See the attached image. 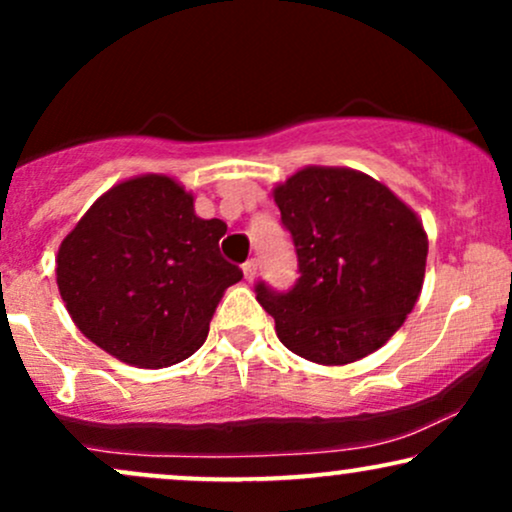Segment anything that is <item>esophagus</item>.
Here are the masks:
<instances>
[{"label": "esophagus", "mask_w": 512, "mask_h": 512, "mask_svg": "<svg viewBox=\"0 0 512 512\" xmlns=\"http://www.w3.org/2000/svg\"><path fill=\"white\" fill-rule=\"evenodd\" d=\"M243 274H245V279H248V281L255 279V274H257V262H255V260L245 262V264H243Z\"/></svg>", "instance_id": "obj_1"}]
</instances>
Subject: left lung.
Wrapping results in <instances>:
<instances>
[{"label":"left lung","mask_w":512,"mask_h":512,"mask_svg":"<svg viewBox=\"0 0 512 512\" xmlns=\"http://www.w3.org/2000/svg\"><path fill=\"white\" fill-rule=\"evenodd\" d=\"M298 279L257 281V301L293 354L344 366L395 334L424 286L428 238L419 216L383 182L351 168L308 166L274 187Z\"/></svg>","instance_id":"8db88e82"}]
</instances>
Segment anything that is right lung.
I'll return each instance as SVG.
<instances>
[{
    "mask_svg": "<svg viewBox=\"0 0 512 512\" xmlns=\"http://www.w3.org/2000/svg\"><path fill=\"white\" fill-rule=\"evenodd\" d=\"M221 219L168 175L110 187L57 252V289L84 337L129 366L163 368L204 344L223 291L243 279L226 262Z\"/></svg>",
    "mask_w": 512,
    "mask_h": 512,
    "instance_id": "1",
    "label": "right lung"
}]
</instances>
